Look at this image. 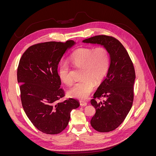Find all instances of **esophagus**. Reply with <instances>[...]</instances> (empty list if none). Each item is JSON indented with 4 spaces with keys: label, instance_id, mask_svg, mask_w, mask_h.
<instances>
[{
    "label": "esophagus",
    "instance_id": "1",
    "mask_svg": "<svg viewBox=\"0 0 156 156\" xmlns=\"http://www.w3.org/2000/svg\"><path fill=\"white\" fill-rule=\"evenodd\" d=\"M80 105L81 106H86L87 105V103L84 101H80Z\"/></svg>",
    "mask_w": 156,
    "mask_h": 156
}]
</instances>
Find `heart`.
I'll list each match as a JSON object with an SVG mask.
<instances>
[{
    "label": "heart",
    "mask_w": 156,
    "mask_h": 156,
    "mask_svg": "<svg viewBox=\"0 0 156 156\" xmlns=\"http://www.w3.org/2000/svg\"><path fill=\"white\" fill-rule=\"evenodd\" d=\"M70 60L75 67L83 68L81 75L83 79L68 90V95L84 100L93 90L95 83L100 84L105 77L109 67V54L103 47L95 49L83 48L71 55ZM58 76L66 84L69 85L73 83L71 68L67 61L63 60L60 63Z\"/></svg>",
    "instance_id": "1"
}]
</instances>
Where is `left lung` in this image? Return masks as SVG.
I'll return each instance as SVG.
<instances>
[{"mask_svg":"<svg viewBox=\"0 0 156 156\" xmlns=\"http://www.w3.org/2000/svg\"><path fill=\"white\" fill-rule=\"evenodd\" d=\"M83 41L103 45L110 56L107 77L90 101L96 108L90 121L92 127L99 132H109L124 122L133 105V64L123 45L114 37L98 35ZM102 97L104 101L101 100Z\"/></svg>","mask_w":156,"mask_h":156,"instance_id":"left-lung-1","label":"left lung"}]
</instances>
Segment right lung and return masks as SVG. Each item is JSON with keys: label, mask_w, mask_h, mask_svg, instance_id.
I'll return each instance as SVG.
<instances>
[{"label": "right lung", "mask_w": 156, "mask_h": 156, "mask_svg": "<svg viewBox=\"0 0 156 156\" xmlns=\"http://www.w3.org/2000/svg\"><path fill=\"white\" fill-rule=\"evenodd\" d=\"M73 40L34 44L23 54L17 68L21 100L27 117L36 128L46 134L60 133L67 127L70 112L79 106L77 100L64 96L60 88L58 65Z\"/></svg>", "instance_id": "right-lung-1"}]
</instances>
